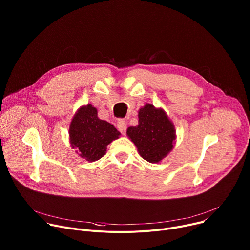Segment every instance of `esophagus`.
<instances>
[{"label": "esophagus", "instance_id": "esophagus-1", "mask_svg": "<svg viewBox=\"0 0 250 250\" xmlns=\"http://www.w3.org/2000/svg\"><path fill=\"white\" fill-rule=\"evenodd\" d=\"M118 129L121 131L122 134H125L126 132V123L125 120L120 119L118 121Z\"/></svg>", "mask_w": 250, "mask_h": 250}]
</instances>
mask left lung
Wrapping results in <instances>:
<instances>
[{"instance_id":"obj_1","label":"left lung","mask_w":250,"mask_h":250,"mask_svg":"<svg viewBox=\"0 0 250 250\" xmlns=\"http://www.w3.org/2000/svg\"><path fill=\"white\" fill-rule=\"evenodd\" d=\"M126 133L136 146L140 156L150 163L162 160L173 148L175 129L165 112L146 104L138 112V125Z\"/></svg>"}]
</instances>
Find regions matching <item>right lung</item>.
Listing matches in <instances>:
<instances>
[{
  "instance_id": "1",
  "label": "right lung",
  "mask_w": 250,
  "mask_h": 250,
  "mask_svg": "<svg viewBox=\"0 0 250 250\" xmlns=\"http://www.w3.org/2000/svg\"><path fill=\"white\" fill-rule=\"evenodd\" d=\"M92 104L82 106L74 116L69 128L71 146L88 161L102 158L105 154L106 146L121 134L113 125L100 120Z\"/></svg>"
}]
</instances>
